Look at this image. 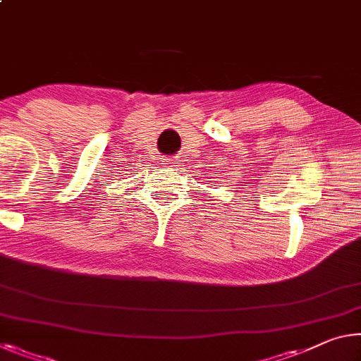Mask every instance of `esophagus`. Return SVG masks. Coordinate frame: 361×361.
Returning <instances> with one entry per match:
<instances>
[{
	"instance_id": "34e87169",
	"label": "esophagus",
	"mask_w": 361,
	"mask_h": 361,
	"mask_svg": "<svg viewBox=\"0 0 361 361\" xmlns=\"http://www.w3.org/2000/svg\"><path fill=\"white\" fill-rule=\"evenodd\" d=\"M167 162H169V167H171V169H173V170H178L180 167H183V165H181V159H180V156L170 157V159H167Z\"/></svg>"
}]
</instances>
